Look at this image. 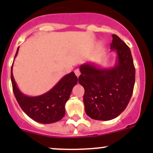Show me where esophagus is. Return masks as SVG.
Masks as SVG:
<instances>
[{
	"mask_svg": "<svg viewBox=\"0 0 153 153\" xmlns=\"http://www.w3.org/2000/svg\"><path fill=\"white\" fill-rule=\"evenodd\" d=\"M75 75H76L77 77H79V75H81V72H80L79 69H75Z\"/></svg>",
	"mask_w": 153,
	"mask_h": 153,
	"instance_id": "obj_1",
	"label": "esophagus"
}]
</instances>
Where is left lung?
<instances>
[{"instance_id":"left-lung-1","label":"left lung","mask_w":153,"mask_h":153,"mask_svg":"<svg viewBox=\"0 0 153 153\" xmlns=\"http://www.w3.org/2000/svg\"><path fill=\"white\" fill-rule=\"evenodd\" d=\"M112 36L110 49L117 54L113 67L102 68L87 62L79 68L78 82L85 91V112L98 121L118 117L129 104L135 85V69L130 49L116 35Z\"/></svg>"}]
</instances>
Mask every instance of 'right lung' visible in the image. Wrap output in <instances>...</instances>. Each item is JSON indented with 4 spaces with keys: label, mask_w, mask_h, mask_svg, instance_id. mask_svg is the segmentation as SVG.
Wrapping results in <instances>:
<instances>
[{
    "label": "right lung",
    "mask_w": 153,
    "mask_h": 153,
    "mask_svg": "<svg viewBox=\"0 0 153 153\" xmlns=\"http://www.w3.org/2000/svg\"><path fill=\"white\" fill-rule=\"evenodd\" d=\"M18 49L19 47L15 58ZM12 67L13 64L11 68L12 89L22 110L29 118L41 124H52L62 119L65 115L66 103L69 100L72 88L78 83V78L74 72L64 75L56 85L46 93L38 96H28L18 89L12 74Z\"/></svg>",
    "instance_id": "1"
}]
</instances>
